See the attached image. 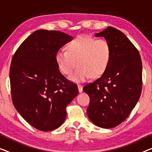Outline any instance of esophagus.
<instances>
[{"label": "esophagus", "instance_id": "1", "mask_svg": "<svg viewBox=\"0 0 152 152\" xmlns=\"http://www.w3.org/2000/svg\"><path fill=\"white\" fill-rule=\"evenodd\" d=\"M77 87H78V89H79V92H82V91H83L82 86H81V84H77Z\"/></svg>", "mask_w": 152, "mask_h": 152}]
</instances>
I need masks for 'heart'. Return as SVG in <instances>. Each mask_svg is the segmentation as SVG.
<instances>
[{"instance_id":"b5f03b06","label":"heart","mask_w":152,"mask_h":152,"mask_svg":"<svg viewBox=\"0 0 152 152\" xmlns=\"http://www.w3.org/2000/svg\"><path fill=\"white\" fill-rule=\"evenodd\" d=\"M67 51H59L56 54L58 69L69 75L77 65L79 68L69 77L74 82H83L98 78L104 73L110 62L111 47L104 39L81 35L73 39L66 46Z\"/></svg>"}]
</instances>
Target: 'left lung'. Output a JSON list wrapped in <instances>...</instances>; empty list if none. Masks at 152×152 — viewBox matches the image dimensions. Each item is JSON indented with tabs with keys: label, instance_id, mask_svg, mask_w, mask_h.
Returning a JSON list of instances; mask_svg holds the SVG:
<instances>
[{
	"label": "left lung",
	"instance_id": "8db88e82",
	"mask_svg": "<svg viewBox=\"0 0 152 152\" xmlns=\"http://www.w3.org/2000/svg\"><path fill=\"white\" fill-rule=\"evenodd\" d=\"M96 37H104L111 47L110 62L100 77L84 86L89 96L90 120L97 126L115 127L136 105L142 90V62L139 52L128 37L109 26Z\"/></svg>",
	"mask_w": 152,
	"mask_h": 152
}]
</instances>
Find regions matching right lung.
Listing matches in <instances>:
<instances>
[{
    "instance_id": "right-lung-1",
    "label": "right lung",
    "mask_w": 152,
    "mask_h": 152,
    "mask_svg": "<svg viewBox=\"0 0 152 152\" xmlns=\"http://www.w3.org/2000/svg\"><path fill=\"white\" fill-rule=\"evenodd\" d=\"M73 39L56 30H39L22 42L11 63L13 104L26 122L51 131L66 117V107L78 94L77 86L61 74L56 54Z\"/></svg>"
}]
</instances>
